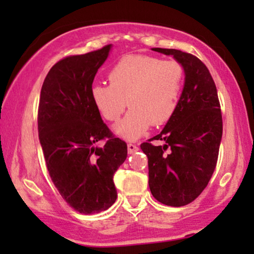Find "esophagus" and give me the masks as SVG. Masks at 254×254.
<instances>
[{"label": "esophagus", "mask_w": 254, "mask_h": 254, "mask_svg": "<svg viewBox=\"0 0 254 254\" xmlns=\"http://www.w3.org/2000/svg\"><path fill=\"white\" fill-rule=\"evenodd\" d=\"M127 149H128V154H134V152H136L138 150V147L133 143H128Z\"/></svg>", "instance_id": "obj_1"}]
</instances>
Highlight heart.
<instances>
[{
    "label": "heart",
    "mask_w": 254,
    "mask_h": 254,
    "mask_svg": "<svg viewBox=\"0 0 254 254\" xmlns=\"http://www.w3.org/2000/svg\"><path fill=\"white\" fill-rule=\"evenodd\" d=\"M184 75V67L176 60L126 55L110 70V84L91 86V98L109 121L119 119L128 104L130 110L114 130L123 138L134 141L152 124L158 126L171 119L179 104Z\"/></svg>",
    "instance_id": "obj_1"
}]
</instances>
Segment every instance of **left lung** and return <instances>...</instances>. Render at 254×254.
Segmentation results:
<instances>
[{"instance_id":"left-lung-1","label":"left lung","mask_w":254,"mask_h":254,"mask_svg":"<svg viewBox=\"0 0 254 254\" xmlns=\"http://www.w3.org/2000/svg\"><path fill=\"white\" fill-rule=\"evenodd\" d=\"M172 55L185 71L178 107L158 135L141 144L148 157L149 187L161 203L182 207L206 189L216 168L223 131L216 85L200 59L178 50L152 48ZM163 140L154 146L151 140Z\"/></svg>"}]
</instances>
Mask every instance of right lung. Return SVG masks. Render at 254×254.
<instances>
[{
	"label": "right lung",
	"instance_id": "obj_1",
	"mask_svg": "<svg viewBox=\"0 0 254 254\" xmlns=\"http://www.w3.org/2000/svg\"><path fill=\"white\" fill-rule=\"evenodd\" d=\"M111 46L57 62L45 78L38 107V133L51 179L69 206L90 215L117 200L114 172L127 157L92 102L95 76ZM105 139L98 148L95 143Z\"/></svg>",
	"mask_w": 254,
	"mask_h": 254
}]
</instances>
